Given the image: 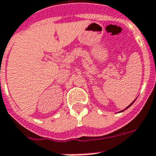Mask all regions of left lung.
I'll return each mask as SVG.
<instances>
[{
	"label": "left lung",
	"instance_id": "left-lung-1",
	"mask_svg": "<svg viewBox=\"0 0 156 156\" xmlns=\"http://www.w3.org/2000/svg\"><path fill=\"white\" fill-rule=\"evenodd\" d=\"M136 101V99H135L134 101H133V102H132V103H131V104H129V106H128V107H126V108H125V109H124V110L121 111V112H124V111H125V110H126L127 108H129V107H130V106H131V105H132V104H133V103H134V101Z\"/></svg>",
	"mask_w": 156,
	"mask_h": 156
}]
</instances>
